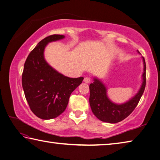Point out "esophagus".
<instances>
[{"label": "esophagus", "instance_id": "esophagus-1", "mask_svg": "<svg viewBox=\"0 0 160 160\" xmlns=\"http://www.w3.org/2000/svg\"><path fill=\"white\" fill-rule=\"evenodd\" d=\"M84 82H85V83H90V81H91V80H90V78H88V77H85V78H84Z\"/></svg>", "mask_w": 160, "mask_h": 160}]
</instances>
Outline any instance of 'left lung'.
Returning a JSON list of instances; mask_svg holds the SVG:
<instances>
[{"label":"left lung","instance_id":"left-lung-1","mask_svg":"<svg viewBox=\"0 0 160 160\" xmlns=\"http://www.w3.org/2000/svg\"><path fill=\"white\" fill-rule=\"evenodd\" d=\"M139 53L138 51H137ZM143 72L142 82L138 92L128 101L117 104L112 102L107 95V88L98 78H93V83L90 85V105L92 112L100 121L109 123H116L123 121L131 114L138 104L144 92L146 78V65L145 58L142 56Z\"/></svg>","mask_w":160,"mask_h":160}]
</instances>
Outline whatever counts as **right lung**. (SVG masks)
<instances>
[{
	"instance_id": "add662e5",
	"label": "right lung",
	"mask_w": 160,
	"mask_h": 160,
	"mask_svg": "<svg viewBox=\"0 0 160 160\" xmlns=\"http://www.w3.org/2000/svg\"><path fill=\"white\" fill-rule=\"evenodd\" d=\"M64 38L60 34L44 38L29 54L24 66L22 83L26 99L32 112L44 120L56 118L66 110L70 94L84 79L65 76L45 60L48 43Z\"/></svg>"
}]
</instances>
